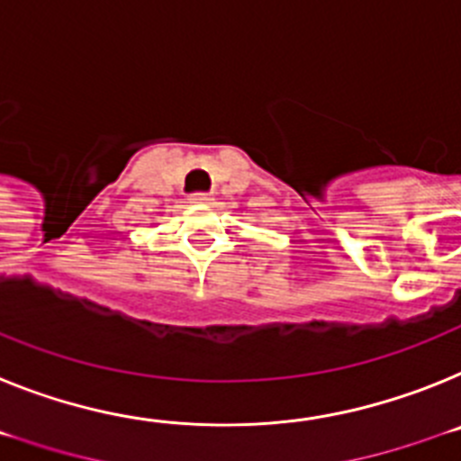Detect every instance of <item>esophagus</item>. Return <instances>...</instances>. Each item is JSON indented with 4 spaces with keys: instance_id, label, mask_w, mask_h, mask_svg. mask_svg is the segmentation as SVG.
<instances>
[{
    "instance_id": "1",
    "label": "esophagus",
    "mask_w": 461,
    "mask_h": 461,
    "mask_svg": "<svg viewBox=\"0 0 461 461\" xmlns=\"http://www.w3.org/2000/svg\"><path fill=\"white\" fill-rule=\"evenodd\" d=\"M213 202V197L208 194V192H194L190 197V203H211Z\"/></svg>"
}]
</instances>
